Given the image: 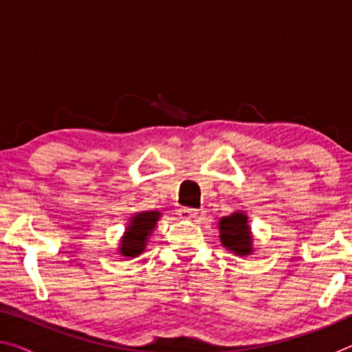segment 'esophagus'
I'll list each match as a JSON object with an SVG mask.
<instances>
[{
	"mask_svg": "<svg viewBox=\"0 0 352 352\" xmlns=\"http://www.w3.org/2000/svg\"><path fill=\"white\" fill-rule=\"evenodd\" d=\"M199 210H194V208H182L180 210V217L182 219H188V220H194L199 219Z\"/></svg>",
	"mask_w": 352,
	"mask_h": 352,
	"instance_id": "obj_1",
	"label": "esophagus"
}]
</instances>
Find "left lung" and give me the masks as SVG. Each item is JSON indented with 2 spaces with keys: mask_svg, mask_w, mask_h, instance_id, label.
Listing matches in <instances>:
<instances>
[{
  "mask_svg": "<svg viewBox=\"0 0 352 352\" xmlns=\"http://www.w3.org/2000/svg\"><path fill=\"white\" fill-rule=\"evenodd\" d=\"M220 241L223 245L234 252L236 254L245 256L253 252L252 248V234L247 225L245 214L234 212L228 217H223L219 223Z\"/></svg>",
  "mask_w": 352,
  "mask_h": 352,
  "instance_id": "obj_1",
  "label": "left lung"
}]
</instances>
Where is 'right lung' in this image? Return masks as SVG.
I'll list each match as a JSON object with an SVG mask.
<instances>
[{
	"label": "right lung",
	"mask_w": 352,
	"mask_h": 352,
	"mask_svg": "<svg viewBox=\"0 0 352 352\" xmlns=\"http://www.w3.org/2000/svg\"><path fill=\"white\" fill-rule=\"evenodd\" d=\"M160 217V212H141L132 217V223L129 225L127 233L121 241V254L135 258L146 247L147 237L155 228V223Z\"/></svg>",
	"instance_id": "right-lung-1"
}]
</instances>
